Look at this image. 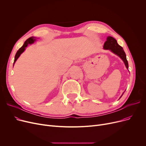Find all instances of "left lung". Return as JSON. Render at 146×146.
Returning a JSON list of instances; mask_svg holds the SVG:
<instances>
[{"instance_id": "obj_1", "label": "left lung", "mask_w": 146, "mask_h": 146, "mask_svg": "<svg viewBox=\"0 0 146 146\" xmlns=\"http://www.w3.org/2000/svg\"><path fill=\"white\" fill-rule=\"evenodd\" d=\"M104 48L106 50H110L114 54H115L117 56H118L124 62V64L127 69H128V63L126 58V54L122 48V47L117 43V40L112 36H108L107 40L104 43ZM124 93L122 94L121 96L123 95ZM120 97V98H121Z\"/></svg>"}]
</instances>
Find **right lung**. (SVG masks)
Here are the masks:
<instances>
[{"label": "right lung", "mask_w": 146, "mask_h": 146, "mask_svg": "<svg viewBox=\"0 0 146 146\" xmlns=\"http://www.w3.org/2000/svg\"><path fill=\"white\" fill-rule=\"evenodd\" d=\"M35 41V40L34 37L31 36V37L29 38L28 39H27V40L25 41L24 45H22V47H21L18 50V51L17 52V53H16V54H15L13 64H15V61H16L17 60V59L19 58V57L20 56V55L24 51V50H25V48L27 47L28 44H33V43H34V42Z\"/></svg>", "instance_id": "right-lung-1"}]
</instances>
